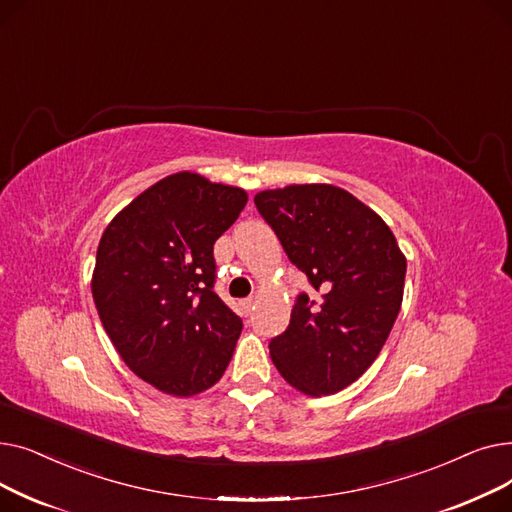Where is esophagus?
Masks as SVG:
<instances>
[{"instance_id":"esophagus-1","label":"esophagus","mask_w":512,"mask_h":512,"mask_svg":"<svg viewBox=\"0 0 512 512\" xmlns=\"http://www.w3.org/2000/svg\"><path fill=\"white\" fill-rule=\"evenodd\" d=\"M240 307H242V313H245V317H249L253 313V309H255V301L253 299H245V301L240 303Z\"/></svg>"}]
</instances>
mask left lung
Here are the masks:
<instances>
[{
    "mask_svg": "<svg viewBox=\"0 0 512 512\" xmlns=\"http://www.w3.org/2000/svg\"><path fill=\"white\" fill-rule=\"evenodd\" d=\"M311 297L294 301L288 328L272 338L282 378L309 396L359 380L380 355L400 311L407 259L378 213L332 184H292L255 197Z\"/></svg>",
    "mask_w": 512,
    "mask_h": 512,
    "instance_id": "1",
    "label": "left lung"
}]
</instances>
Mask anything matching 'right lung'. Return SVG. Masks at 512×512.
Instances as JSON below:
<instances>
[{
  "label": "right lung",
  "instance_id": "1",
  "mask_svg": "<svg viewBox=\"0 0 512 512\" xmlns=\"http://www.w3.org/2000/svg\"><path fill=\"white\" fill-rule=\"evenodd\" d=\"M247 205L236 186L191 172L155 182L105 228L93 301L122 361L157 390L193 396L218 382L242 319L215 294L213 245Z\"/></svg>",
  "mask_w": 512,
  "mask_h": 512
}]
</instances>
